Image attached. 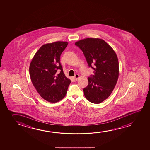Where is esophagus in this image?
<instances>
[{
    "label": "esophagus",
    "mask_w": 150,
    "mask_h": 150,
    "mask_svg": "<svg viewBox=\"0 0 150 150\" xmlns=\"http://www.w3.org/2000/svg\"><path fill=\"white\" fill-rule=\"evenodd\" d=\"M79 77V75L78 74H76V75H75V76L74 77V79H75V80H77V79H78Z\"/></svg>",
    "instance_id": "obj_1"
}]
</instances>
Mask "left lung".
Here are the masks:
<instances>
[{
    "label": "left lung",
    "mask_w": 150,
    "mask_h": 150,
    "mask_svg": "<svg viewBox=\"0 0 150 150\" xmlns=\"http://www.w3.org/2000/svg\"><path fill=\"white\" fill-rule=\"evenodd\" d=\"M75 44L82 50L88 66L94 71V75L88 78V85L83 88L84 96L91 103H102L110 96L117 83V55L110 45L99 38H87Z\"/></svg>",
    "instance_id": "left-lung-1"
}]
</instances>
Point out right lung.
Here are the masks:
<instances>
[{
  "mask_svg": "<svg viewBox=\"0 0 150 150\" xmlns=\"http://www.w3.org/2000/svg\"><path fill=\"white\" fill-rule=\"evenodd\" d=\"M68 45L65 41L43 45L35 53L30 65L33 86L41 97L50 103H57L64 98L71 83L60 62L62 52Z\"/></svg>",
  "mask_w": 150,
  "mask_h": 150,
  "instance_id": "right-lung-1",
  "label": "right lung"
}]
</instances>
